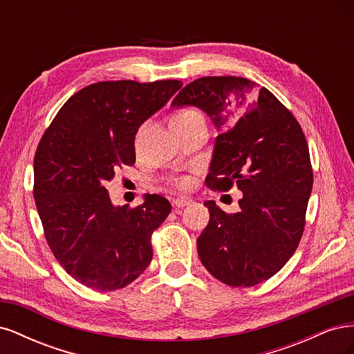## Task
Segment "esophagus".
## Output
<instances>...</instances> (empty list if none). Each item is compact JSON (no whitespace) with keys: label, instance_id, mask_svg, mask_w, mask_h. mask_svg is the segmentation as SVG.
I'll return each mask as SVG.
<instances>
[{"label":"esophagus","instance_id":"1","mask_svg":"<svg viewBox=\"0 0 354 354\" xmlns=\"http://www.w3.org/2000/svg\"><path fill=\"white\" fill-rule=\"evenodd\" d=\"M192 202H194V201H192V199L187 198V196H178V198H176V199L173 201V205H174L176 208H183V207L190 205Z\"/></svg>","mask_w":354,"mask_h":354}]
</instances>
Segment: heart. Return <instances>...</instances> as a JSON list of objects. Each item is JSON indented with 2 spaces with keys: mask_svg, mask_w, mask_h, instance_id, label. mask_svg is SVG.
Here are the masks:
<instances>
[{
  "mask_svg": "<svg viewBox=\"0 0 354 354\" xmlns=\"http://www.w3.org/2000/svg\"><path fill=\"white\" fill-rule=\"evenodd\" d=\"M195 120H203V115L196 109L187 108L174 113L173 118H171V124H181V122H189ZM171 183L178 189H189L192 185H194V180H192V177L189 176H177L171 178Z\"/></svg>",
  "mask_w": 354,
  "mask_h": 354,
  "instance_id": "heart-1",
  "label": "heart"
}]
</instances>
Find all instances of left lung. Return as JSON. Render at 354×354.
Instances as JSON below:
<instances>
[{
	"label": "left lung",
	"mask_w": 354,
	"mask_h": 354,
	"mask_svg": "<svg viewBox=\"0 0 354 354\" xmlns=\"http://www.w3.org/2000/svg\"><path fill=\"white\" fill-rule=\"evenodd\" d=\"M198 106L217 127L205 183L243 194L239 212L208 201L198 238L205 269L230 286H254L279 272L301 241L313 186L306 136L292 112L266 87L242 77H203L171 106Z\"/></svg>",
	"instance_id": "1"
}]
</instances>
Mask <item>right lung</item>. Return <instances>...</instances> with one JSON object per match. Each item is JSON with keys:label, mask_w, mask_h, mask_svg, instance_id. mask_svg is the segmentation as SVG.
<instances>
[{"label": "right lung", "mask_w": 354, "mask_h": 354, "mask_svg": "<svg viewBox=\"0 0 354 354\" xmlns=\"http://www.w3.org/2000/svg\"><path fill=\"white\" fill-rule=\"evenodd\" d=\"M183 82L100 81L62 106L34 159V198L46 241L80 283L115 291L152 261V233L171 211L168 199L146 195L134 208L113 207L106 181L136 162L134 137Z\"/></svg>", "instance_id": "add662e5"}]
</instances>
